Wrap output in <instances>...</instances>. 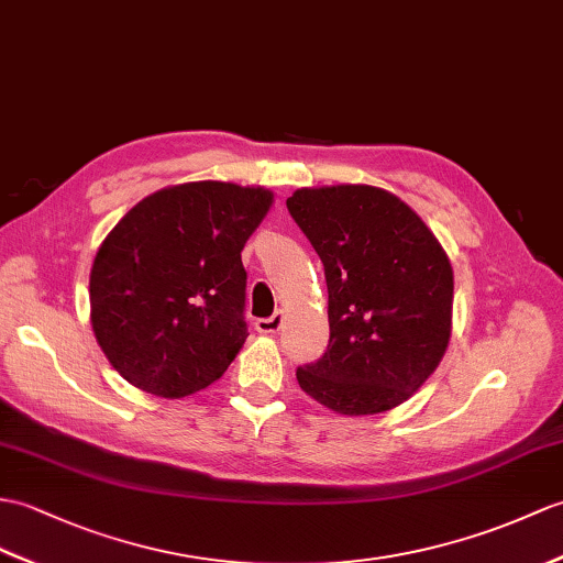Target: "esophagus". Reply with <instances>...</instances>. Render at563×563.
<instances>
[{"mask_svg":"<svg viewBox=\"0 0 563 563\" xmlns=\"http://www.w3.org/2000/svg\"><path fill=\"white\" fill-rule=\"evenodd\" d=\"M254 325H256L258 333H276V331H280V325H283V311H276L268 319H256Z\"/></svg>","mask_w":563,"mask_h":563,"instance_id":"1","label":"esophagus"}]
</instances>
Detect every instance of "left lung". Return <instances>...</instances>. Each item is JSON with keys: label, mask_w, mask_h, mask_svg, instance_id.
I'll list each match as a JSON object with an SVG mask.
<instances>
[{"label": "left lung", "mask_w": 563, "mask_h": 563, "mask_svg": "<svg viewBox=\"0 0 563 563\" xmlns=\"http://www.w3.org/2000/svg\"><path fill=\"white\" fill-rule=\"evenodd\" d=\"M287 211L323 264L329 347L299 388L341 415L396 408L437 369L451 338L453 271L434 234L376 187L299 189Z\"/></svg>", "instance_id": "1"}]
</instances>
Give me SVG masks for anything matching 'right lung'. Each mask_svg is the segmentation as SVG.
<instances>
[{
    "label": "right lung",
    "mask_w": 563,
    "mask_h": 563,
    "mask_svg": "<svg viewBox=\"0 0 563 563\" xmlns=\"http://www.w3.org/2000/svg\"><path fill=\"white\" fill-rule=\"evenodd\" d=\"M273 194L189 181L139 201L90 271V321L129 384L185 398L225 374L244 345L242 250Z\"/></svg>",
    "instance_id": "right-lung-1"
}]
</instances>
